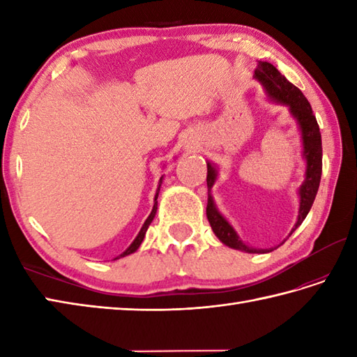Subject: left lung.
Instances as JSON below:
<instances>
[{"instance_id":"1","label":"left lung","mask_w":357,"mask_h":357,"mask_svg":"<svg viewBox=\"0 0 357 357\" xmlns=\"http://www.w3.org/2000/svg\"><path fill=\"white\" fill-rule=\"evenodd\" d=\"M255 77L262 82L265 90H267V93L273 101L285 104L290 107L291 115L298 119V124H299L301 132H302V142H304V158L307 159V172H305L304 184H302L299 188L301 206H299L298 222H296L294 229H293V231H294L307 218L310 208H312V206H313L317 188H319V183H321L322 139H321L319 126H317V121H316V116L313 115L312 105H310L304 93H302L294 84H291V82L284 77V75H280V72L276 69L275 66L270 63H259L255 70ZM216 173L218 172L215 167L208 162L207 164L208 190L215 184ZM207 219H208V222L211 225V229H213L215 234L219 238V241L231 248L242 250V252H247V253H267V252H273V250L279 247L278 245L275 248H267V250L247 247L244 242L239 239L236 231L233 230V227L227 222L224 216L216 210L211 195H208V199H207Z\"/></svg>"}]
</instances>
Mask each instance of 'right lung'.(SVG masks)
Listing matches in <instances>:
<instances>
[{"instance_id":"1","label":"right lung","mask_w":357,"mask_h":357,"mask_svg":"<svg viewBox=\"0 0 357 357\" xmlns=\"http://www.w3.org/2000/svg\"><path fill=\"white\" fill-rule=\"evenodd\" d=\"M161 183H162V176H161V179H159V187H158V192H156V196H155V201H156V198H158V195H159V188H161ZM156 208H158V202H155V206H153V210H151V213H150V216L147 218V221L144 222V225H142V229H141V231L138 233V236H136V239L132 242V245L128 247L126 252L123 253V255H119L116 259H119V257H124V256H127V255H130V253H133V252H136V250H138V247L141 245V242H142V239H144V236H146V231H147V229H149V225H150V222L153 221V218H155V215H156Z\"/></svg>"}]
</instances>
